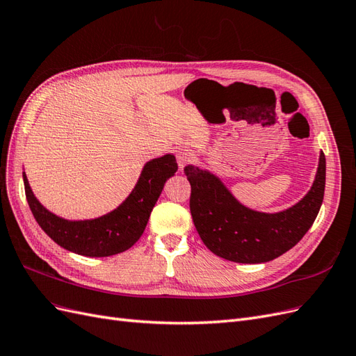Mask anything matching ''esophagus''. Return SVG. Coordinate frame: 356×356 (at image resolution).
Here are the masks:
<instances>
[{
	"label": "esophagus",
	"instance_id": "1",
	"mask_svg": "<svg viewBox=\"0 0 356 356\" xmlns=\"http://www.w3.org/2000/svg\"><path fill=\"white\" fill-rule=\"evenodd\" d=\"M177 160H178L179 170H184V168L187 165L193 163V160H195V154H193L190 149H181V152L177 154Z\"/></svg>",
	"mask_w": 356,
	"mask_h": 356
}]
</instances>
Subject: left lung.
Here are the masks:
<instances>
[{"instance_id": "8db88e82", "label": "left lung", "mask_w": 356, "mask_h": 356, "mask_svg": "<svg viewBox=\"0 0 356 356\" xmlns=\"http://www.w3.org/2000/svg\"><path fill=\"white\" fill-rule=\"evenodd\" d=\"M190 212L203 243L229 261L257 264L285 254L314 224L324 200L325 156L321 153L314 186L294 207L276 213L243 207L209 170L188 165Z\"/></svg>"}]
</instances>
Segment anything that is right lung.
<instances>
[{"label": "right lung", "instance_id": "obj_1", "mask_svg": "<svg viewBox=\"0 0 356 356\" xmlns=\"http://www.w3.org/2000/svg\"><path fill=\"white\" fill-rule=\"evenodd\" d=\"M177 170L172 154L147 161L135 188L120 207L99 218L83 221H70L47 211L32 193L25 172L24 184L31 212L50 239L79 255L110 257L129 250L141 238L166 179Z\"/></svg>", "mask_w": 356, "mask_h": 356}]
</instances>
